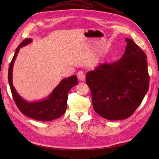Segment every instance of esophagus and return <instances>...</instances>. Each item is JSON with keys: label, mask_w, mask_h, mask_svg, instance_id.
Segmentation results:
<instances>
[{"label": "esophagus", "mask_w": 159, "mask_h": 159, "mask_svg": "<svg viewBox=\"0 0 159 159\" xmlns=\"http://www.w3.org/2000/svg\"><path fill=\"white\" fill-rule=\"evenodd\" d=\"M77 75H78V78L79 80L81 81H85V74L83 71H80L78 72L77 74Z\"/></svg>", "instance_id": "34e87169"}]
</instances>
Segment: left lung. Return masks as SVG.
I'll return each mask as SVG.
<instances>
[{"label":"left lung","mask_w":159,"mask_h":159,"mask_svg":"<svg viewBox=\"0 0 159 159\" xmlns=\"http://www.w3.org/2000/svg\"><path fill=\"white\" fill-rule=\"evenodd\" d=\"M122 57L103 63L86 74L95 111L111 121L129 117L148 90L146 54L130 38Z\"/></svg>","instance_id":"left-lung-1"}]
</instances>
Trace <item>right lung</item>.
Returning a JSON list of instances; mask_svg holds the SVG:
<instances>
[{
  "instance_id": "1",
  "label": "right lung",
  "mask_w": 159,
  "mask_h": 159,
  "mask_svg": "<svg viewBox=\"0 0 159 159\" xmlns=\"http://www.w3.org/2000/svg\"><path fill=\"white\" fill-rule=\"evenodd\" d=\"M32 39L26 38L22 41L16 49L13 58L9 66L8 80L13 99L17 107L26 116L36 121H50L60 117L66 111L68 94L74 86L78 85L75 75L61 80L47 98L36 102H28L19 95L12 83V71L14 61L22 47L32 43Z\"/></svg>"
}]
</instances>
